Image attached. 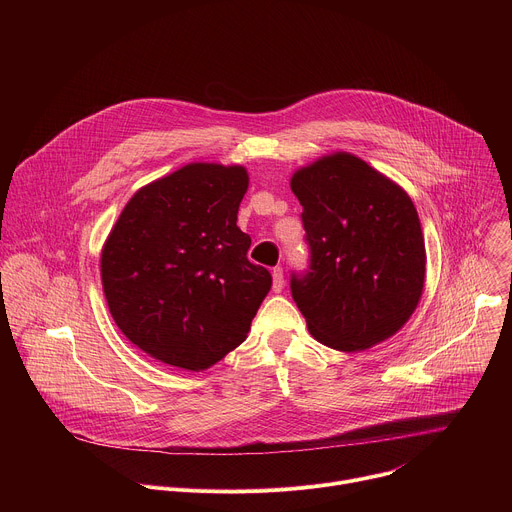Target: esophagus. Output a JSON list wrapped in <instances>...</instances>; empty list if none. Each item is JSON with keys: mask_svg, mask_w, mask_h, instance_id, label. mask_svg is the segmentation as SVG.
Returning <instances> with one entry per match:
<instances>
[{"mask_svg": "<svg viewBox=\"0 0 512 512\" xmlns=\"http://www.w3.org/2000/svg\"><path fill=\"white\" fill-rule=\"evenodd\" d=\"M271 277H273V291H275V294H279V291L283 289V269L281 267H273Z\"/></svg>", "mask_w": 512, "mask_h": 512, "instance_id": "esophagus-1", "label": "esophagus"}]
</instances>
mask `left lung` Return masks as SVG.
Segmentation results:
<instances>
[{
	"label": "left lung",
	"instance_id": "obj_1",
	"mask_svg": "<svg viewBox=\"0 0 512 512\" xmlns=\"http://www.w3.org/2000/svg\"><path fill=\"white\" fill-rule=\"evenodd\" d=\"M304 206L310 271L291 296L310 334L340 352L367 350L415 312L425 285V243L409 194L348 152L291 176Z\"/></svg>",
	"mask_w": 512,
	"mask_h": 512
}]
</instances>
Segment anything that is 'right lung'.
<instances>
[{"instance_id":"right-lung-1","label":"right lung","mask_w":512,"mask_h":512,"mask_svg":"<svg viewBox=\"0 0 512 512\" xmlns=\"http://www.w3.org/2000/svg\"><path fill=\"white\" fill-rule=\"evenodd\" d=\"M243 166L194 162L139 188L101 251L109 312L152 358L204 371L251 330L271 273L247 259L237 227Z\"/></svg>"}]
</instances>
